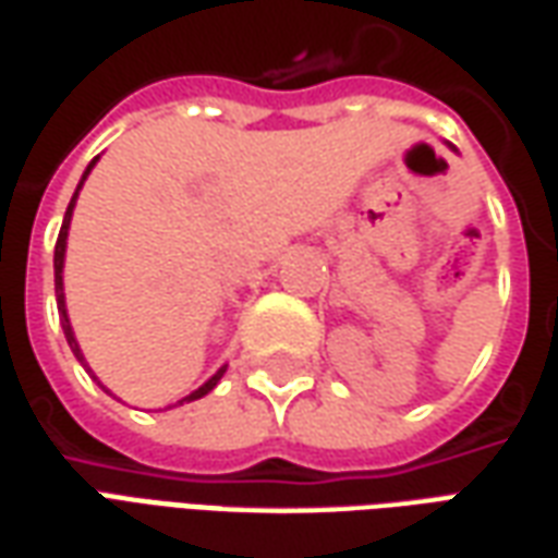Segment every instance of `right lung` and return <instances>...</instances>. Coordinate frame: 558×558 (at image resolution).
Instances as JSON below:
<instances>
[{
    "label": "right lung",
    "mask_w": 558,
    "mask_h": 558,
    "mask_svg": "<svg viewBox=\"0 0 558 558\" xmlns=\"http://www.w3.org/2000/svg\"><path fill=\"white\" fill-rule=\"evenodd\" d=\"M99 159V157H96ZM96 159L89 162L87 171H84V178H81V184H77L75 196H72V202H69V208H65V217H62V229H60V239H57V247H53V290H57V311H60V323H62V332H65V341H69V347H72V353H75V360L84 365L89 372L87 360H84V353H81V347H77V338L75 332H72V323H69V311H65V290H62V266H65V241H69V226H72V211H75V202H77V193H81V186H84V181H87V174L93 171V166H96ZM93 374V372H89ZM226 374V365L223 368H217V374H211L205 384L198 389H193L190 396H184V399L178 401V404H184V401H196L202 399V396H208L217 384H220V377ZM93 380L99 384V377L93 374ZM102 387V384H99ZM105 389V387H102ZM108 396H111V389H105Z\"/></svg>",
    "instance_id": "1"
}]
</instances>
